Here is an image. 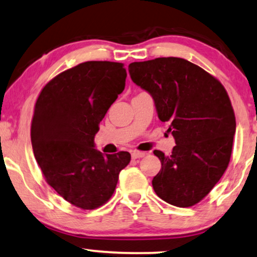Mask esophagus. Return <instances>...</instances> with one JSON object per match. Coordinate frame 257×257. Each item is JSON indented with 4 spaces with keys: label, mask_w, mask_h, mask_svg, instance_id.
Masks as SVG:
<instances>
[{
    "label": "esophagus",
    "mask_w": 257,
    "mask_h": 257,
    "mask_svg": "<svg viewBox=\"0 0 257 257\" xmlns=\"http://www.w3.org/2000/svg\"><path fill=\"white\" fill-rule=\"evenodd\" d=\"M145 156H146L145 152H138V150H135V152L132 153L133 159H141V157H145Z\"/></svg>",
    "instance_id": "34e87169"
}]
</instances>
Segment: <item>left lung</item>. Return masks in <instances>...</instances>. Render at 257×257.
I'll use <instances>...</instances> for the list:
<instances>
[{
  "label": "left lung",
  "mask_w": 257,
  "mask_h": 257,
  "mask_svg": "<svg viewBox=\"0 0 257 257\" xmlns=\"http://www.w3.org/2000/svg\"><path fill=\"white\" fill-rule=\"evenodd\" d=\"M128 69L133 82L152 95L176 143L170 156L154 150L161 161L154 190L173 206H194L230 161L236 121L227 91L217 78L180 57L133 62Z\"/></svg>",
  "instance_id": "1"
}]
</instances>
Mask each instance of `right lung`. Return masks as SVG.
<instances>
[{
    "label": "right lung",
    "mask_w": 257,
    "mask_h": 257,
    "mask_svg": "<svg viewBox=\"0 0 257 257\" xmlns=\"http://www.w3.org/2000/svg\"><path fill=\"white\" fill-rule=\"evenodd\" d=\"M122 63L88 61L48 82L37 97L32 145L47 183L81 209H96L114 194L131 154L103 155L94 138L108 109L122 93Z\"/></svg>",
    "instance_id": "add662e5"
}]
</instances>
